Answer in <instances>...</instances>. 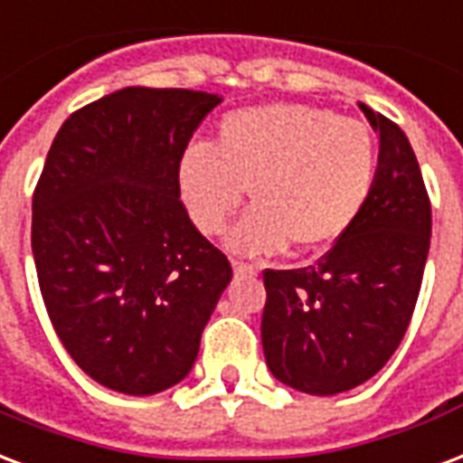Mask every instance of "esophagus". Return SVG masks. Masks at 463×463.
<instances>
[{
	"instance_id": "obj_1",
	"label": "esophagus",
	"mask_w": 463,
	"mask_h": 463,
	"mask_svg": "<svg viewBox=\"0 0 463 463\" xmlns=\"http://www.w3.org/2000/svg\"><path fill=\"white\" fill-rule=\"evenodd\" d=\"M232 272H235L238 277L258 275V267L248 265V262H241V260H232Z\"/></svg>"
}]
</instances>
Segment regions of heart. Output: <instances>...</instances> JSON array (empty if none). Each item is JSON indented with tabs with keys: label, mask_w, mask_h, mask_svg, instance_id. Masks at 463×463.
I'll use <instances>...</instances> for the list:
<instances>
[{
	"label": "heart",
	"mask_w": 463,
	"mask_h": 463,
	"mask_svg": "<svg viewBox=\"0 0 463 463\" xmlns=\"http://www.w3.org/2000/svg\"><path fill=\"white\" fill-rule=\"evenodd\" d=\"M378 142L358 119L334 109L275 102L231 112L213 146L194 142L176 166L188 218L205 235L221 232L241 208H252L228 235L242 255H267L292 242L324 250L351 231L378 179Z\"/></svg>",
	"instance_id": "1"
}]
</instances>
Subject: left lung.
Returning <instances> with one entry per match:
<instances>
[{"instance_id": "obj_1", "label": "left lung", "mask_w": 463, "mask_h": 463, "mask_svg": "<svg viewBox=\"0 0 463 463\" xmlns=\"http://www.w3.org/2000/svg\"><path fill=\"white\" fill-rule=\"evenodd\" d=\"M361 109L380 137L363 213L317 265L262 275L267 368L309 395L345 392L390 361L410 326L432 238V205L405 132Z\"/></svg>"}]
</instances>
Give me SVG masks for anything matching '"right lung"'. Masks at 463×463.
<instances>
[{
    "label": "right lung",
    "instance_id": "obj_1",
    "mask_svg": "<svg viewBox=\"0 0 463 463\" xmlns=\"http://www.w3.org/2000/svg\"><path fill=\"white\" fill-rule=\"evenodd\" d=\"M222 98L122 88L63 122L33 191L46 311L80 371L125 395L186 378L232 267L188 218L176 166Z\"/></svg>",
    "mask_w": 463,
    "mask_h": 463
}]
</instances>
